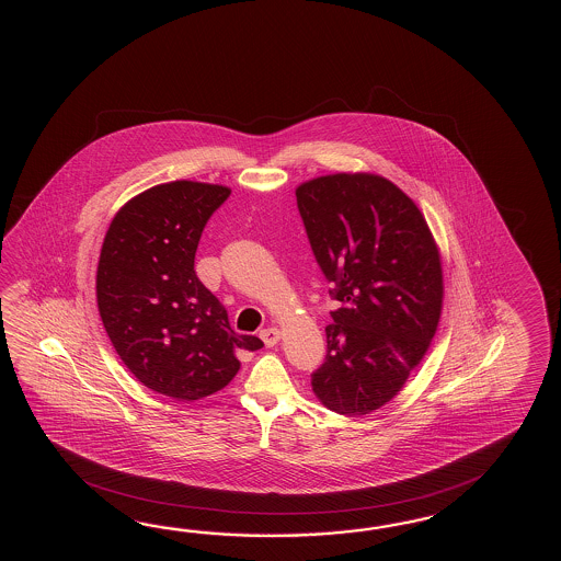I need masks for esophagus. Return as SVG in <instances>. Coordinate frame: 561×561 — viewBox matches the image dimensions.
I'll return each mask as SVG.
<instances>
[{"label": "esophagus", "instance_id": "obj_1", "mask_svg": "<svg viewBox=\"0 0 561 561\" xmlns=\"http://www.w3.org/2000/svg\"><path fill=\"white\" fill-rule=\"evenodd\" d=\"M259 336L263 339L264 345L275 346L276 343L280 341V331H278V329H275V327H271V329H263Z\"/></svg>", "mask_w": 561, "mask_h": 561}]
</instances>
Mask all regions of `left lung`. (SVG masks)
Here are the masks:
<instances>
[{
  "instance_id": "left-lung-1",
  "label": "left lung",
  "mask_w": 561,
  "mask_h": 561,
  "mask_svg": "<svg viewBox=\"0 0 561 561\" xmlns=\"http://www.w3.org/2000/svg\"><path fill=\"white\" fill-rule=\"evenodd\" d=\"M297 206L339 300L312 391L334 413L369 415L403 389L430 348L442 317V256L417 204L377 174L302 182Z\"/></svg>"
}]
</instances>
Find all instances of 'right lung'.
Instances as JSON below:
<instances>
[{
    "mask_svg": "<svg viewBox=\"0 0 561 561\" xmlns=\"http://www.w3.org/2000/svg\"><path fill=\"white\" fill-rule=\"evenodd\" d=\"M228 196L218 184H158L119 208L100 252L95 297L112 345L138 381L176 401L220 391L239 373L234 353L263 346L230 329L194 271L204 227Z\"/></svg>",
    "mask_w": 561,
    "mask_h": 561,
    "instance_id": "obj_1",
    "label": "right lung"
}]
</instances>
